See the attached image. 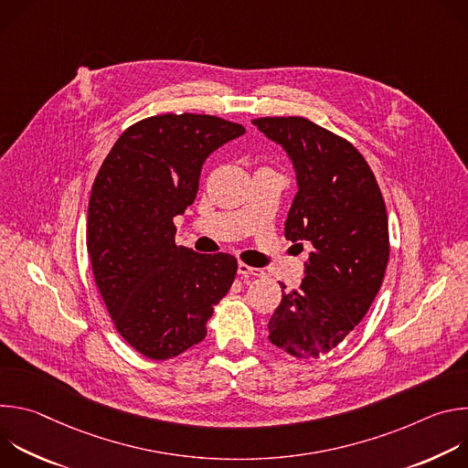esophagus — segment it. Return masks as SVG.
Masks as SVG:
<instances>
[{"label": "esophagus", "mask_w": 468, "mask_h": 468, "mask_svg": "<svg viewBox=\"0 0 468 468\" xmlns=\"http://www.w3.org/2000/svg\"><path fill=\"white\" fill-rule=\"evenodd\" d=\"M237 272H239V276H248V278H259V276H262V271H261V269H253V266H248V264H244V262H239Z\"/></svg>", "instance_id": "esophagus-1"}]
</instances>
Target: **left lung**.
Returning <instances> with one entry per match:
<instances>
[{
  "mask_svg": "<svg viewBox=\"0 0 468 468\" xmlns=\"http://www.w3.org/2000/svg\"><path fill=\"white\" fill-rule=\"evenodd\" d=\"M251 123L282 146L296 174L285 237L313 246L300 287L287 291L282 283L269 339L294 357L314 359L345 341L381 287L388 261L385 202L363 155L331 131L300 116Z\"/></svg>",
  "mask_w": 468,
  "mask_h": 468,
  "instance_id": "1",
  "label": "left lung"
}]
</instances>
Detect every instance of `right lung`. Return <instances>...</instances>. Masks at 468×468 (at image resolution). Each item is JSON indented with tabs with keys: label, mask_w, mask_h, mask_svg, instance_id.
Segmentation results:
<instances>
[{
	"label": "right lung",
	"mask_w": 468,
	"mask_h": 468,
	"mask_svg": "<svg viewBox=\"0 0 468 468\" xmlns=\"http://www.w3.org/2000/svg\"><path fill=\"white\" fill-rule=\"evenodd\" d=\"M244 133L218 116H152L122 133L94 179V280L122 339L150 359L202 343L213 305L235 280L233 255L177 246L174 218L194 204L206 159Z\"/></svg>",
	"instance_id": "add662e5"
}]
</instances>
